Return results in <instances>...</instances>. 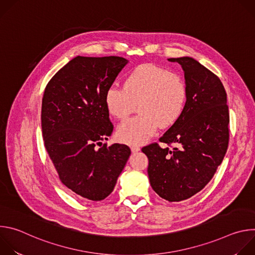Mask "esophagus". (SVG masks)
<instances>
[{"label": "esophagus", "mask_w": 255, "mask_h": 255, "mask_svg": "<svg viewBox=\"0 0 255 255\" xmlns=\"http://www.w3.org/2000/svg\"><path fill=\"white\" fill-rule=\"evenodd\" d=\"M131 150H132L133 153H135V152H138V151L140 150V147L137 146V145H132V146H131Z\"/></svg>", "instance_id": "obj_1"}]
</instances>
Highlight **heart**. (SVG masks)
<instances>
[{"instance_id": "b5f03b06", "label": "heart", "mask_w": 255, "mask_h": 255, "mask_svg": "<svg viewBox=\"0 0 255 255\" xmlns=\"http://www.w3.org/2000/svg\"><path fill=\"white\" fill-rule=\"evenodd\" d=\"M186 84L175 72L146 63L134 68L124 87L112 85L106 91L108 112L119 120L126 119L136 109L139 115L122 123L117 138L128 144H143L157 127L171 126L184 110Z\"/></svg>"}]
</instances>
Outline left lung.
Returning <instances> with one entry per match:
<instances>
[{"label": "left lung", "instance_id": "obj_1", "mask_svg": "<svg viewBox=\"0 0 255 255\" xmlns=\"http://www.w3.org/2000/svg\"><path fill=\"white\" fill-rule=\"evenodd\" d=\"M168 61L184 69L187 101L159 141L176 146L170 149L152 143L142 152L148 157L153 191L168 202H179L202 191L221 164L229 142V110L226 91L211 70L189 56Z\"/></svg>", "mask_w": 255, "mask_h": 255}]
</instances>
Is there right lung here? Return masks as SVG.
Masks as SVG:
<instances>
[{
	"instance_id": "add662e5",
	"label": "right lung",
	"mask_w": 255,
	"mask_h": 255,
	"mask_svg": "<svg viewBox=\"0 0 255 255\" xmlns=\"http://www.w3.org/2000/svg\"><path fill=\"white\" fill-rule=\"evenodd\" d=\"M127 63L119 56H77L56 72L44 91L45 148L61 183L82 200L102 201L110 195L131 154L124 144L102 145L114 128L106 91Z\"/></svg>"
}]
</instances>
